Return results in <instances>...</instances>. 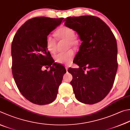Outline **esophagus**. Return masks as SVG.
<instances>
[{
  "instance_id": "1",
  "label": "esophagus",
  "mask_w": 130,
  "mask_h": 130,
  "mask_svg": "<svg viewBox=\"0 0 130 130\" xmlns=\"http://www.w3.org/2000/svg\"><path fill=\"white\" fill-rule=\"evenodd\" d=\"M65 67H66V70L68 71V66H65Z\"/></svg>"
}]
</instances>
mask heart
Segmentation results:
<instances>
[{
    "mask_svg": "<svg viewBox=\"0 0 130 130\" xmlns=\"http://www.w3.org/2000/svg\"><path fill=\"white\" fill-rule=\"evenodd\" d=\"M56 35L61 40H66L68 42V47H76L78 45V40L75 38V32L72 29L68 26H63L59 28L56 31ZM46 46L50 53H54L57 48V42L52 36L48 35L46 38ZM74 56V52L72 50L65 53H60L55 56L56 62L59 64H69Z\"/></svg>",
    "mask_w": 130,
    "mask_h": 130,
    "instance_id": "b5f03b06",
    "label": "heart"
}]
</instances>
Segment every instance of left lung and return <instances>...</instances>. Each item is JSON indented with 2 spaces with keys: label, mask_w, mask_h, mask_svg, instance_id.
Wrapping results in <instances>:
<instances>
[{
  "label": "left lung",
  "mask_w": 130,
  "mask_h": 130,
  "mask_svg": "<svg viewBox=\"0 0 130 130\" xmlns=\"http://www.w3.org/2000/svg\"><path fill=\"white\" fill-rule=\"evenodd\" d=\"M63 22L82 41L74 58L79 68L68 70L73 77L70 83L75 97L82 103H97L114 84L118 68L116 39L106 24L97 17H68ZM86 68L89 70L85 73Z\"/></svg>",
  "instance_id": "1"
}]
</instances>
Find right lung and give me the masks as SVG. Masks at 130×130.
I'll use <instances>...</instances> for the list:
<instances>
[{"label":"right lung","instance_id":"right-lung-1","mask_svg":"<svg viewBox=\"0 0 130 130\" xmlns=\"http://www.w3.org/2000/svg\"><path fill=\"white\" fill-rule=\"evenodd\" d=\"M63 19H30L13 37L11 55L14 82L22 95L35 104L43 105L54 101L66 72L64 66L54 62L46 46V37ZM43 67H50L51 70L43 71Z\"/></svg>","mask_w":130,"mask_h":130}]
</instances>
